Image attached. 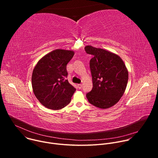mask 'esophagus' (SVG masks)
I'll return each instance as SVG.
<instances>
[{
	"label": "esophagus",
	"mask_w": 158,
	"mask_h": 158,
	"mask_svg": "<svg viewBox=\"0 0 158 158\" xmlns=\"http://www.w3.org/2000/svg\"><path fill=\"white\" fill-rule=\"evenodd\" d=\"M77 87H78V88H79V89H82V84H77Z\"/></svg>",
	"instance_id": "34e87169"
}]
</instances>
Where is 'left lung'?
<instances>
[{
    "mask_svg": "<svg viewBox=\"0 0 158 158\" xmlns=\"http://www.w3.org/2000/svg\"><path fill=\"white\" fill-rule=\"evenodd\" d=\"M86 53L93 57L90 60L93 89L86 94L89 103L107 109L115 105L124 94L128 81V71L123 59L107 50L85 47Z\"/></svg>",
    "mask_w": 158,
    "mask_h": 158,
    "instance_id": "1",
    "label": "left lung"
}]
</instances>
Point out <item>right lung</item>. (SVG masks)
Returning <instances> with one entry per match:
<instances>
[{
    "label": "right lung",
    "mask_w": 158,
    "mask_h": 158,
    "mask_svg": "<svg viewBox=\"0 0 158 158\" xmlns=\"http://www.w3.org/2000/svg\"><path fill=\"white\" fill-rule=\"evenodd\" d=\"M73 51L56 49L42 57L32 72V86L35 96L46 107L60 109L71 101L76 89L65 78L66 66Z\"/></svg>",
    "instance_id": "add662e5"
}]
</instances>
